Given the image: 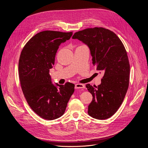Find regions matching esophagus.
Returning <instances> with one entry per match:
<instances>
[{"label": "esophagus", "mask_w": 148, "mask_h": 148, "mask_svg": "<svg viewBox=\"0 0 148 148\" xmlns=\"http://www.w3.org/2000/svg\"><path fill=\"white\" fill-rule=\"evenodd\" d=\"M84 87H85V86H84V85H83V84H76L75 86V89L84 88Z\"/></svg>", "instance_id": "1"}]
</instances>
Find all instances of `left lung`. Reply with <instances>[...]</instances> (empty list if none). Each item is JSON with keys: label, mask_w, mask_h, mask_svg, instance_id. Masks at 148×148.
I'll return each mask as SVG.
<instances>
[{"label": "left lung", "mask_w": 148, "mask_h": 148, "mask_svg": "<svg viewBox=\"0 0 148 148\" xmlns=\"http://www.w3.org/2000/svg\"><path fill=\"white\" fill-rule=\"evenodd\" d=\"M72 38L89 47L93 64L104 73L98 87L86 85L93 97L88 114L97 119H108L118 111L128 89L130 65L126 49L115 33L103 27L78 31Z\"/></svg>", "instance_id": "obj_1"}]
</instances>
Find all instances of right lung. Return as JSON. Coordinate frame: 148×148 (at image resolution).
Returning <instances> with one entry per match:
<instances>
[{
	"label": "right lung",
	"instance_id": "obj_1",
	"mask_svg": "<svg viewBox=\"0 0 148 148\" xmlns=\"http://www.w3.org/2000/svg\"><path fill=\"white\" fill-rule=\"evenodd\" d=\"M72 35L73 32H41L27 42L21 52V88L30 107L43 119L53 120L61 116L74 92L75 85L69 82L54 86L49 74L59 46Z\"/></svg>",
	"mask_w": 148,
	"mask_h": 148
}]
</instances>
